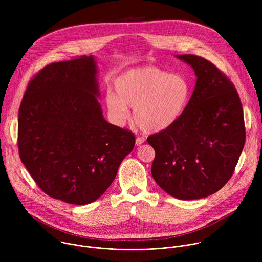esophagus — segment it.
Instances as JSON below:
<instances>
[{"mask_svg":"<svg viewBox=\"0 0 262 262\" xmlns=\"http://www.w3.org/2000/svg\"><path fill=\"white\" fill-rule=\"evenodd\" d=\"M144 141H145V139L143 137H137L136 141H135V144L138 146V145H141Z\"/></svg>","mask_w":262,"mask_h":262,"instance_id":"obj_1","label":"esophagus"}]
</instances>
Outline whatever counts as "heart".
Here are the masks:
<instances>
[{
	"mask_svg": "<svg viewBox=\"0 0 262 262\" xmlns=\"http://www.w3.org/2000/svg\"><path fill=\"white\" fill-rule=\"evenodd\" d=\"M117 95L109 91L106 103L113 118L124 122L129 107L135 124L146 133H158L176 125L190 99V85L185 76L171 75L156 67L130 70L115 80Z\"/></svg>",
	"mask_w": 262,
	"mask_h": 262,
	"instance_id": "b5f03b06",
	"label": "heart"
}]
</instances>
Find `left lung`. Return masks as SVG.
I'll return each instance as SVG.
<instances>
[{
  "instance_id": "obj_1",
  "label": "left lung",
  "mask_w": 262,
  "mask_h": 262,
  "mask_svg": "<svg viewBox=\"0 0 262 262\" xmlns=\"http://www.w3.org/2000/svg\"><path fill=\"white\" fill-rule=\"evenodd\" d=\"M196 75L180 121L154 133L151 173L157 185L180 200H196L221 189L234 173L245 144L242 104L235 85L216 66L194 54L177 55Z\"/></svg>"
}]
</instances>
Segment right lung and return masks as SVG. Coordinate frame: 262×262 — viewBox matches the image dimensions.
Listing matches in <instances>:
<instances>
[{
	"mask_svg": "<svg viewBox=\"0 0 262 262\" xmlns=\"http://www.w3.org/2000/svg\"><path fill=\"white\" fill-rule=\"evenodd\" d=\"M94 57L46 66L29 81L18 119L21 161L40 189L74 205L99 199L135 145L102 114Z\"/></svg>",
	"mask_w": 262,
	"mask_h": 262,
	"instance_id": "1",
	"label": "right lung"
}]
</instances>
